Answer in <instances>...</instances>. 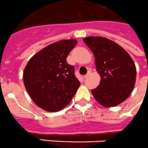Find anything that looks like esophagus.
<instances>
[{
	"label": "esophagus",
	"mask_w": 148,
	"mask_h": 148,
	"mask_svg": "<svg viewBox=\"0 0 148 148\" xmlns=\"http://www.w3.org/2000/svg\"><path fill=\"white\" fill-rule=\"evenodd\" d=\"M89 73H90V71H88V74H86V75H84V78H86V77H87L89 76Z\"/></svg>",
	"instance_id": "34e87169"
}]
</instances>
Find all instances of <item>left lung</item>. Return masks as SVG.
Returning <instances> with one entry per match:
<instances>
[{"label":"left lung","instance_id":"1","mask_svg":"<svg viewBox=\"0 0 148 148\" xmlns=\"http://www.w3.org/2000/svg\"><path fill=\"white\" fill-rule=\"evenodd\" d=\"M83 40L92 52L101 77L99 86L91 90L95 100L105 108L123 102L133 90L136 80V67L130 54L106 38L92 36Z\"/></svg>","mask_w":148,"mask_h":148}]
</instances>
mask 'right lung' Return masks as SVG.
Masks as SVG:
<instances>
[{
  "label": "right lung",
  "instance_id": "add662e5",
  "mask_svg": "<svg viewBox=\"0 0 148 148\" xmlns=\"http://www.w3.org/2000/svg\"><path fill=\"white\" fill-rule=\"evenodd\" d=\"M76 40L51 43L29 59L23 71L25 87L32 101L43 110L63 109L75 95L80 81L66 58L76 46Z\"/></svg>",
  "mask_w": 148,
  "mask_h": 148
}]
</instances>
